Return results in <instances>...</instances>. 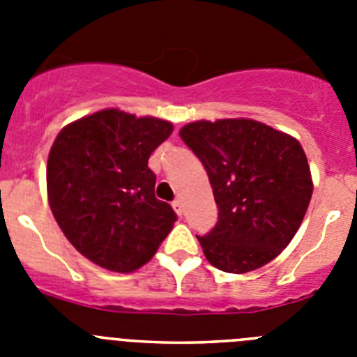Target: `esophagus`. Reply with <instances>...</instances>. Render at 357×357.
<instances>
[{
    "mask_svg": "<svg viewBox=\"0 0 357 357\" xmlns=\"http://www.w3.org/2000/svg\"><path fill=\"white\" fill-rule=\"evenodd\" d=\"M173 209H175L176 214H182V211H184V204H182L181 198H176V200H173Z\"/></svg>",
    "mask_w": 357,
    "mask_h": 357,
    "instance_id": "obj_1",
    "label": "esophagus"
}]
</instances>
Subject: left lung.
Instances as JSON below:
<instances>
[{
    "instance_id": "obj_1",
    "label": "left lung",
    "mask_w": 357,
    "mask_h": 357,
    "mask_svg": "<svg viewBox=\"0 0 357 357\" xmlns=\"http://www.w3.org/2000/svg\"><path fill=\"white\" fill-rule=\"evenodd\" d=\"M181 137L204 164L218 222L197 236L207 261L227 273L264 266L288 247L313 195L301 143L264 123H189Z\"/></svg>"
}]
</instances>
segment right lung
I'll return each mask as SVG.
<instances>
[{"label": "right lung", "mask_w": 357, "mask_h": 357, "mask_svg": "<svg viewBox=\"0 0 357 357\" xmlns=\"http://www.w3.org/2000/svg\"><path fill=\"white\" fill-rule=\"evenodd\" d=\"M172 123L107 109L71 123L48 157V198L56 223L87 259L128 273L153 257L176 214L155 198L148 159Z\"/></svg>", "instance_id": "obj_1"}]
</instances>
